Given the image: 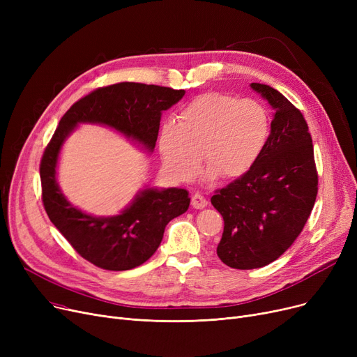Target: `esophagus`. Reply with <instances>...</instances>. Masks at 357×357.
I'll return each mask as SVG.
<instances>
[{
	"instance_id": "esophagus-1",
	"label": "esophagus",
	"mask_w": 357,
	"mask_h": 357,
	"mask_svg": "<svg viewBox=\"0 0 357 357\" xmlns=\"http://www.w3.org/2000/svg\"><path fill=\"white\" fill-rule=\"evenodd\" d=\"M207 199H205V197L204 195H201L199 192H195L192 197H191V205L194 208H197V210H201V208H204V207H207Z\"/></svg>"
}]
</instances>
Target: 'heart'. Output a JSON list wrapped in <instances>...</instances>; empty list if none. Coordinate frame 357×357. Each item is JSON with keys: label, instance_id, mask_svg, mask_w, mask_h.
I'll return each mask as SVG.
<instances>
[{"label": "heart", "instance_id": "1", "mask_svg": "<svg viewBox=\"0 0 357 357\" xmlns=\"http://www.w3.org/2000/svg\"><path fill=\"white\" fill-rule=\"evenodd\" d=\"M176 119L162 124L159 152L167 171L181 181L195 178L199 153L210 175L241 176L256 163L271 136V117L264 104L220 92L198 96Z\"/></svg>", "mask_w": 357, "mask_h": 357}]
</instances>
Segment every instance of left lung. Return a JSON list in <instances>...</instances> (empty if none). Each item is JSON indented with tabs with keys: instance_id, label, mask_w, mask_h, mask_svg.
Segmentation results:
<instances>
[{
	"instance_id": "left-lung-1",
	"label": "left lung",
	"mask_w": 357,
	"mask_h": 357,
	"mask_svg": "<svg viewBox=\"0 0 357 357\" xmlns=\"http://www.w3.org/2000/svg\"><path fill=\"white\" fill-rule=\"evenodd\" d=\"M275 108L271 136L256 163L211 197L222 215L217 246L222 264L257 269L282 255L303 231L318 192V172L308 124L282 93L253 82Z\"/></svg>"
}]
</instances>
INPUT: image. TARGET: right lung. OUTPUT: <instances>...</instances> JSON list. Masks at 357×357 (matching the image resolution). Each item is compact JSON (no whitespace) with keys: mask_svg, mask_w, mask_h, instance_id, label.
<instances>
[{"mask_svg":"<svg viewBox=\"0 0 357 357\" xmlns=\"http://www.w3.org/2000/svg\"><path fill=\"white\" fill-rule=\"evenodd\" d=\"M185 96L183 89L139 82L101 86L75 102L59 121L40 160L43 207L79 256L105 271H128L152 256L166 224L190 207L186 190H144L120 215L100 218L70 205L56 183V162L69 131L78 123H101L153 150L162 111Z\"/></svg>","mask_w":357,"mask_h":357,"instance_id":"right-lung-1","label":"right lung"}]
</instances>
